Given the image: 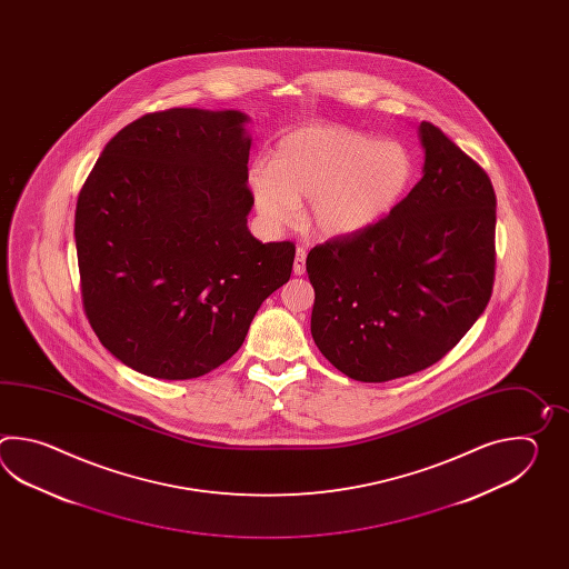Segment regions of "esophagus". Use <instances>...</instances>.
I'll return each mask as SVG.
<instances>
[{"instance_id":"obj_1","label":"esophagus","mask_w":569,"mask_h":569,"mask_svg":"<svg viewBox=\"0 0 569 569\" xmlns=\"http://www.w3.org/2000/svg\"><path fill=\"white\" fill-rule=\"evenodd\" d=\"M305 260H307V250L299 246V248H297V252H295V264H292L295 274H299V277H301L302 272H305Z\"/></svg>"}]
</instances>
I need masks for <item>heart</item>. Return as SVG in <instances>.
I'll list each match as a JSON object with an SVG mask.
<instances>
[{
    "label": "heart",
    "mask_w": 569,
    "mask_h": 569,
    "mask_svg": "<svg viewBox=\"0 0 569 569\" xmlns=\"http://www.w3.org/2000/svg\"><path fill=\"white\" fill-rule=\"evenodd\" d=\"M402 146L376 142L339 123H313L284 133L270 162L256 160L248 187L260 218L289 226L309 199L307 223L326 238H353L376 228L399 206L412 181Z\"/></svg>",
    "instance_id": "obj_1"
}]
</instances>
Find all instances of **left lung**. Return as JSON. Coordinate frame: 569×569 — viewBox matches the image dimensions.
I'll return each instance as SVG.
<instances>
[{"instance_id":"8db88e82","label":"left lung","mask_w":569,"mask_h":569,"mask_svg":"<svg viewBox=\"0 0 569 569\" xmlns=\"http://www.w3.org/2000/svg\"><path fill=\"white\" fill-rule=\"evenodd\" d=\"M421 181L376 228L307 256L311 336L339 372L387 382L439 362L483 313L495 284L488 174L429 121Z\"/></svg>"}]
</instances>
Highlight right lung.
Listing matches in <instances>:
<instances>
[{
    "label": "right lung",
    "mask_w": 569,
    "mask_h": 569,
    "mask_svg": "<svg viewBox=\"0 0 569 569\" xmlns=\"http://www.w3.org/2000/svg\"><path fill=\"white\" fill-rule=\"evenodd\" d=\"M250 118L148 113L109 140L74 211L87 319L120 362L162 380L228 362L290 279L295 243L248 231Z\"/></svg>",
    "instance_id": "add662e5"
}]
</instances>
